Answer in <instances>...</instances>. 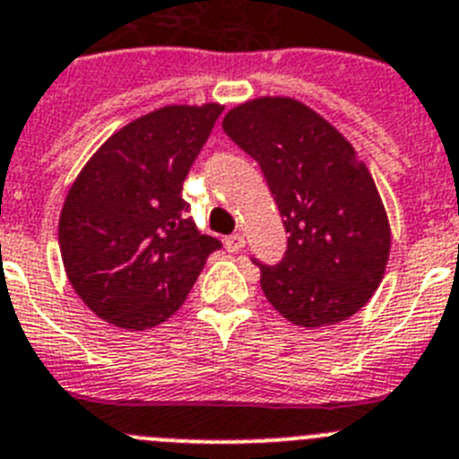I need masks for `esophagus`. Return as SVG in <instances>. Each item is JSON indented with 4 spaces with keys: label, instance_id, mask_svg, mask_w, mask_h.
I'll return each mask as SVG.
<instances>
[{
    "label": "esophagus",
    "instance_id": "obj_1",
    "mask_svg": "<svg viewBox=\"0 0 459 459\" xmlns=\"http://www.w3.org/2000/svg\"><path fill=\"white\" fill-rule=\"evenodd\" d=\"M224 247L226 251H230V254H238V251L245 249V235H239V233L229 235V238L224 239Z\"/></svg>",
    "mask_w": 459,
    "mask_h": 459
}]
</instances>
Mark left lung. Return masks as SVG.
<instances>
[{"label": "left lung", "instance_id": "obj_1", "mask_svg": "<svg viewBox=\"0 0 459 459\" xmlns=\"http://www.w3.org/2000/svg\"><path fill=\"white\" fill-rule=\"evenodd\" d=\"M224 132L258 162L288 233L260 265L267 301L297 327H332L368 304L389 263L391 226L368 167L329 121L295 98L233 107Z\"/></svg>", "mask_w": 459, "mask_h": 459}]
</instances>
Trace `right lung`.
I'll return each instance as SVG.
<instances>
[{"mask_svg":"<svg viewBox=\"0 0 459 459\" xmlns=\"http://www.w3.org/2000/svg\"><path fill=\"white\" fill-rule=\"evenodd\" d=\"M221 109L160 107L114 132L70 185L59 217L65 276L114 327L142 332L169 320L221 247L196 229L183 199Z\"/></svg>","mask_w":459,"mask_h":459,"instance_id":"obj_1","label":"right lung"}]
</instances>
